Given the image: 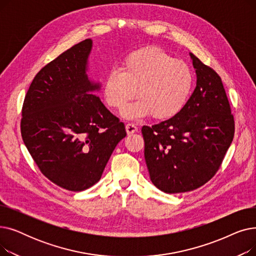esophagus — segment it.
I'll use <instances>...</instances> for the list:
<instances>
[{"instance_id":"esophagus-1","label":"esophagus","mask_w":256,"mask_h":256,"mask_svg":"<svg viewBox=\"0 0 256 256\" xmlns=\"http://www.w3.org/2000/svg\"><path fill=\"white\" fill-rule=\"evenodd\" d=\"M126 130L128 134H134V132L138 130V128H137V126L135 124L128 122L126 126Z\"/></svg>"}]
</instances>
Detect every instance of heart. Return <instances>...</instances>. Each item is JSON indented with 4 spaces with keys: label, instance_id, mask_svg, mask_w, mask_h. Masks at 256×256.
<instances>
[{
    "label": "heart",
    "instance_id": "b5f03b06",
    "mask_svg": "<svg viewBox=\"0 0 256 256\" xmlns=\"http://www.w3.org/2000/svg\"><path fill=\"white\" fill-rule=\"evenodd\" d=\"M192 86L193 74L184 61L160 48L146 46L130 52L119 70L106 76L102 94L108 106L122 111L137 93L140 100L126 110L128 118L152 114L168 119L184 106Z\"/></svg>",
    "mask_w": 256,
    "mask_h": 256
}]
</instances>
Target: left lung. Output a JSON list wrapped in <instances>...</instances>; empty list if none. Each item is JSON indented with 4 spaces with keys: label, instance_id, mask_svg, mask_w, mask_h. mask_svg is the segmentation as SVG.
<instances>
[{
    "label": "left lung",
    "instance_id": "obj_1",
    "mask_svg": "<svg viewBox=\"0 0 256 256\" xmlns=\"http://www.w3.org/2000/svg\"><path fill=\"white\" fill-rule=\"evenodd\" d=\"M191 58L197 84L184 106L141 130L150 180L168 194L193 191L212 180L234 136V117L220 76L194 54Z\"/></svg>",
    "mask_w": 256,
    "mask_h": 256
}]
</instances>
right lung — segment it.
<instances>
[{
    "label": "right lung",
    "instance_id": "right-lung-1",
    "mask_svg": "<svg viewBox=\"0 0 256 256\" xmlns=\"http://www.w3.org/2000/svg\"><path fill=\"white\" fill-rule=\"evenodd\" d=\"M91 39L63 52L33 78L22 109L20 132L40 172L65 190L96 184L124 124L91 92L100 88L86 76Z\"/></svg>",
    "mask_w": 256,
    "mask_h": 256
}]
</instances>
